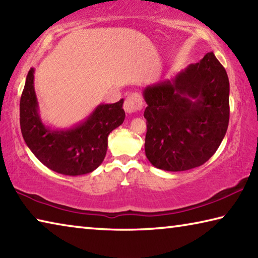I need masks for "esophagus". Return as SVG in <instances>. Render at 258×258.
<instances>
[{"label":"esophagus","instance_id":"esophagus-1","mask_svg":"<svg viewBox=\"0 0 258 258\" xmlns=\"http://www.w3.org/2000/svg\"><path fill=\"white\" fill-rule=\"evenodd\" d=\"M143 106H144L143 99L136 93L130 94L129 96L126 97L125 102H124V110H125L126 113H129V114H132V113H134V112H137L139 110H142Z\"/></svg>","mask_w":258,"mask_h":258}]
</instances>
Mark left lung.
<instances>
[{"label": "left lung", "instance_id": "1", "mask_svg": "<svg viewBox=\"0 0 258 258\" xmlns=\"http://www.w3.org/2000/svg\"><path fill=\"white\" fill-rule=\"evenodd\" d=\"M229 94L227 71L213 52L171 79L144 88L148 161L171 172L209 161L227 133Z\"/></svg>", "mask_w": 258, "mask_h": 258}]
</instances>
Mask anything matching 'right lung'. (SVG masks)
Masks as SVG:
<instances>
[{
	"label": "right lung",
	"mask_w": 258,
	"mask_h": 258,
	"mask_svg": "<svg viewBox=\"0 0 258 258\" xmlns=\"http://www.w3.org/2000/svg\"><path fill=\"white\" fill-rule=\"evenodd\" d=\"M35 69L27 75L20 99V128L33 154L52 171L64 175H81L96 170L107 151V137L123 123V98L113 104L101 103L70 128L45 124L34 86Z\"/></svg>",
	"instance_id": "right-lung-1"
}]
</instances>
